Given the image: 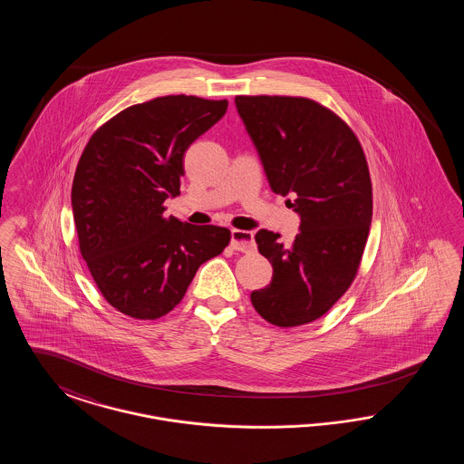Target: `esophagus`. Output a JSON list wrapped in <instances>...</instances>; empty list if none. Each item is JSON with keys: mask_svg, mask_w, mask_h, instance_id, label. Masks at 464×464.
<instances>
[{"mask_svg": "<svg viewBox=\"0 0 464 464\" xmlns=\"http://www.w3.org/2000/svg\"><path fill=\"white\" fill-rule=\"evenodd\" d=\"M231 246L238 252H250L256 248L254 233L243 231V229H233L231 231Z\"/></svg>", "mask_w": 464, "mask_h": 464, "instance_id": "esophagus-1", "label": "esophagus"}]
</instances>
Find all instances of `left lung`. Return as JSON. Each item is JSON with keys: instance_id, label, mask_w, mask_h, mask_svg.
<instances>
[{"instance_id": "1", "label": "left lung", "mask_w": 464, "mask_h": 464, "mask_svg": "<svg viewBox=\"0 0 464 464\" xmlns=\"http://www.w3.org/2000/svg\"><path fill=\"white\" fill-rule=\"evenodd\" d=\"M235 104L273 193L299 216L292 245L261 229L259 252L273 266L271 284L250 294L273 325H304L352 285L372 221V184L353 130L304 97L238 95Z\"/></svg>"}]
</instances>
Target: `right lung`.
Wrapping results in <instances>:
<instances>
[{
	"instance_id": "add662e5",
	"label": "right lung",
	"mask_w": 464,
	"mask_h": 464,
	"mask_svg": "<svg viewBox=\"0 0 464 464\" xmlns=\"http://www.w3.org/2000/svg\"><path fill=\"white\" fill-rule=\"evenodd\" d=\"M227 101L167 95L104 123L78 161L71 189L80 250L112 308L155 320L182 301L199 266L231 233L165 218L180 195L184 153L214 127Z\"/></svg>"
}]
</instances>
